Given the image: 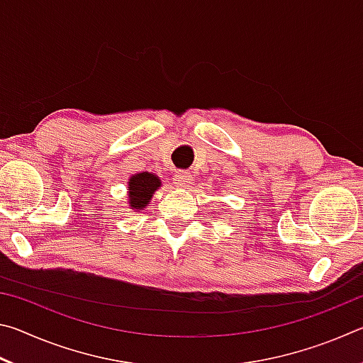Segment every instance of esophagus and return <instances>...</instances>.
Masks as SVG:
<instances>
[{
	"mask_svg": "<svg viewBox=\"0 0 363 363\" xmlns=\"http://www.w3.org/2000/svg\"><path fill=\"white\" fill-rule=\"evenodd\" d=\"M174 181L179 187H189L190 184H192L194 177L189 173V171H177V173L174 174Z\"/></svg>",
	"mask_w": 363,
	"mask_h": 363,
	"instance_id": "obj_1",
	"label": "esophagus"
}]
</instances>
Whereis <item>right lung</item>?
I'll return each mask as SVG.
<instances>
[{
	"label": "right lung",
	"mask_w": 363,
	"mask_h": 363,
	"mask_svg": "<svg viewBox=\"0 0 363 363\" xmlns=\"http://www.w3.org/2000/svg\"><path fill=\"white\" fill-rule=\"evenodd\" d=\"M160 187V179L150 173H140L130 179V199L133 208H144L155 190Z\"/></svg>",
	"instance_id": "right-lung-1"
}]
</instances>
